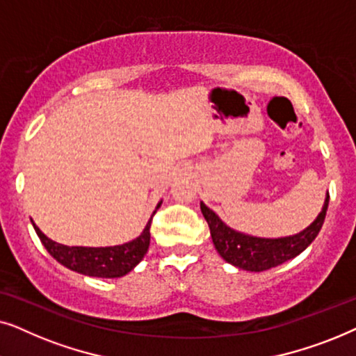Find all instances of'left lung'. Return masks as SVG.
<instances>
[{
    "label": "left lung",
    "instance_id": "left-lung-1",
    "mask_svg": "<svg viewBox=\"0 0 356 356\" xmlns=\"http://www.w3.org/2000/svg\"><path fill=\"white\" fill-rule=\"evenodd\" d=\"M327 206L329 194L325 197L323 212L306 230L298 233V235L277 238V240L248 236L232 230L204 202H201V211L204 218L207 220L209 228H211L213 246H216L218 254L230 264L240 267V269L261 272L284 264L285 261L293 259L300 252H303L314 241V238L318 236L319 230L323 228Z\"/></svg>",
    "mask_w": 356,
    "mask_h": 356
}]
</instances>
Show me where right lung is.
<instances>
[{
  "instance_id": "add662e5",
  "label": "right lung",
  "mask_w": 356,
  "mask_h": 356,
  "mask_svg": "<svg viewBox=\"0 0 356 356\" xmlns=\"http://www.w3.org/2000/svg\"><path fill=\"white\" fill-rule=\"evenodd\" d=\"M150 223H152V218L149 220L147 227L144 228V232L140 233V236L136 238V240L110 248L65 246L47 238L35 223H32V225L35 228L42 245L47 248V251L60 264L84 275L115 279V277L126 275L143 261L150 245Z\"/></svg>"
}]
</instances>
